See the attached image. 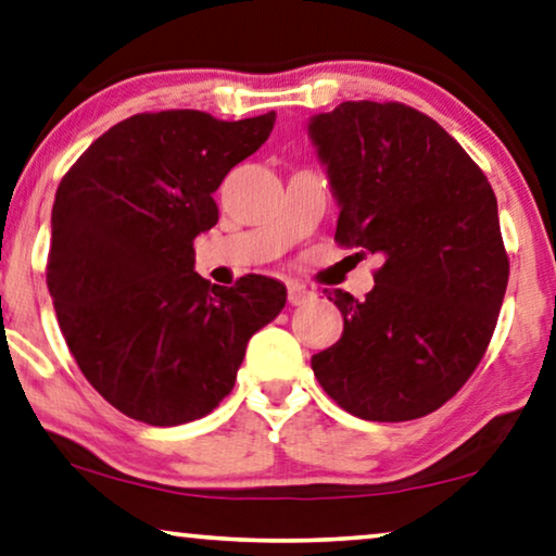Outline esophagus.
Wrapping results in <instances>:
<instances>
[{
	"mask_svg": "<svg viewBox=\"0 0 556 556\" xmlns=\"http://www.w3.org/2000/svg\"><path fill=\"white\" fill-rule=\"evenodd\" d=\"M312 300H314V292H309L306 287H300V285L287 287V302L292 306H302V304L312 302Z\"/></svg>",
	"mask_w": 556,
	"mask_h": 556,
	"instance_id": "34e87169",
	"label": "esophagus"
}]
</instances>
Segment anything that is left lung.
<instances>
[{
    "label": "left lung",
    "instance_id": "left-lung-1",
    "mask_svg": "<svg viewBox=\"0 0 556 556\" xmlns=\"http://www.w3.org/2000/svg\"><path fill=\"white\" fill-rule=\"evenodd\" d=\"M309 135L342 206L334 242L382 256L362 302L325 289L344 331L314 354V377L354 417L419 419L492 342L509 279L494 189L457 139L402 102H342Z\"/></svg>",
    "mask_w": 556,
    "mask_h": 556
}]
</instances>
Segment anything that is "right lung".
<instances>
[{"label":"right lung","instance_id":"add662e5","mask_svg":"<svg viewBox=\"0 0 556 556\" xmlns=\"http://www.w3.org/2000/svg\"><path fill=\"white\" fill-rule=\"evenodd\" d=\"M271 127L275 112L135 114L56 187L47 256L56 321L87 382L131 419L177 427L217 409L250 337L287 302L277 279L217 287L194 271V239L219 219L212 194Z\"/></svg>","mask_w":556,"mask_h":556}]
</instances>
